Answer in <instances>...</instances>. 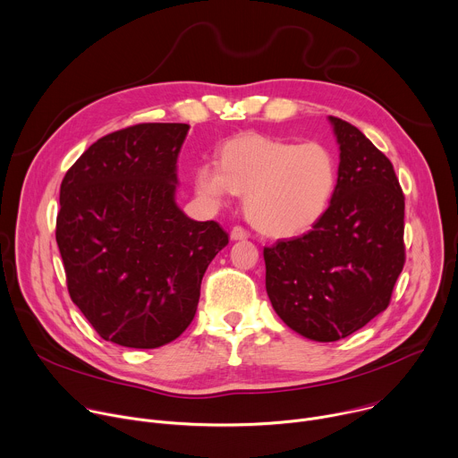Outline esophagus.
<instances>
[{"label":"esophagus","mask_w":458,"mask_h":458,"mask_svg":"<svg viewBox=\"0 0 458 458\" xmlns=\"http://www.w3.org/2000/svg\"><path fill=\"white\" fill-rule=\"evenodd\" d=\"M231 238H233V240H245V238H249V233H247L242 225H236V227H233V231H231Z\"/></svg>","instance_id":"obj_1"}]
</instances>
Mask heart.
Segmentation results:
<instances>
[{"instance_id":"1","label":"heart","mask_w":458,"mask_h":458,"mask_svg":"<svg viewBox=\"0 0 458 458\" xmlns=\"http://www.w3.org/2000/svg\"><path fill=\"white\" fill-rule=\"evenodd\" d=\"M218 157V165H199V193L213 202L245 195L247 218L270 238L310 231L337 188V157L319 140L296 144L250 131L225 140Z\"/></svg>"}]
</instances>
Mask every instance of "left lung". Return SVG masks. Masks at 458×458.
<instances>
[{"mask_svg":"<svg viewBox=\"0 0 458 458\" xmlns=\"http://www.w3.org/2000/svg\"><path fill=\"white\" fill-rule=\"evenodd\" d=\"M339 178L323 218L303 236L263 247L265 289L287 327L314 341L362 328L392 300L406 261L404 193L390 158L332 117Z\"/></svg>","mask_w":458,"mask_h":458,"instance_id":"left-lung-1","label":"left lung"}]
</instances>
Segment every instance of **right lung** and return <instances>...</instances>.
<instances>
[{
    "label": "right lung",
    "mask_w": 458,
    "mask_h": 458,
    "mask_svg": "<svg viewBox=\"0 0 458 458\" xmlns=\"http://www.w3.org/2000/svg\"><path fill=\"white\" fill-rule=\"evenodd\" d=\"M188 130L142 123L108 133L61 182L55 240L68 294L121 346L157 348L184 332L208 265L229 243L220 224L195 222L174 204Z\"/></svg>",
    "instance_id": "right-lung-1"
}]
</instances>
